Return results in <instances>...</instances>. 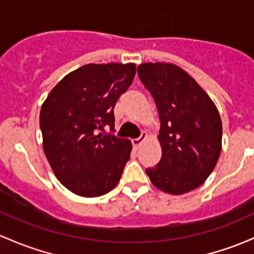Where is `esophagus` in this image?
<instances>
[{
    "instance_id": "esophagus-1",
    "label": "esophagus",
    "mask_w": 254,
    "mask_h": 254,
    "mask_svg": "<svg viewBox=\"0 0 254 254\" xmlns=\"http://www.w3.org/2000/svg\"><path fill=\"white\" fill-rule=\"evenodd\" d=\"M147 137H148L147 132H142L141 136L137 137V139H134V140H132V145H134L135 147H139V146L141 145V143H142L143 141H145V140L147 139Z\"/></svg>"
}]
</instances>
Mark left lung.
<instances>
[{
	"label": "left lung",
	"instance_id": "left-lung-1",
	"mask_svg": "<svg viewBox=\"0 0 254 254\" xmlns=\"http://www.w3.org/2000/svg\"><path fill=\"white\" fill-rule=\"evenodd\" d=\"M160 115L162 157L146 175L168 194L188 193L205 182L221 152L222 123L207 93L179 66L145 63L137 67Z\"/></svg>",
	"mask_w": 254,
	"mask_h": 254
}]
</instances>
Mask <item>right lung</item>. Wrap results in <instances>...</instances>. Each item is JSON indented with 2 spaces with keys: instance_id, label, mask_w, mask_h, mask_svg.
<instances>
[{
  "instance_id": "1",
  "label": "right lung",
  "mask_w": 254,
  "mask_h": 254,
  "mask_svg": "<svg viewBox=\"0 0 254 254\" xmlns=\"http://www.w3.org/2000/svg\"><path fill=\"white\" fill-rule=\"evenodd\" d=\"M135 64H88L61 79L40 109L43 148L64 187L84 198L111 191L129 161L131 142L114 127L118 98L132 83Z\"/></svg>"
}]
</instances>
